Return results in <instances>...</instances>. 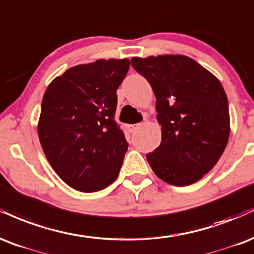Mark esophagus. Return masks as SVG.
<instances>
[{
    "instance_id": "obj_1",
    "label": "esophagus",
    "mask_w": 254,
    "mask_h": 254,
    "mask_svg": "<svg viewBox=\"0 0 254 254\" xmlns=\"http://www.w3.org/2000/svg\"><path fill=\"white\" fill-rule=\"evenodd\" d=\"M141 127V124H136V125H128V130H129L130 133H133V132H135L136 129H138V128H140Z\"/></svg>"
}]
</instances>
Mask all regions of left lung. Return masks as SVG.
Instances as JSON below:
<instances>
[{
  "mask_svg": "<svg viewBox=\"0 0 254 254\" xmlns=\"http://www.w3.org/2000/svg\"><path fill=\"white\" fill-rule=\"evenodd\" d=\"M156 95L162 142L146 154L160 180L186 187L201 180L222 156L229 138L228 100L220 80L187 56L132 58Z\"/></svg>",
  "mask_w": 254,
  "mask_h": 254,
  "instance_id": "left-lung-1",
  "label": "left lung"
}]
</instances>
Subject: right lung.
Segmentation results:
<instances>
[{"label":"right lung","mask_w":254,"mask_h":254,"mask_svg":"<svg viewBox=\"0 0 254 254\" xmlns=\"http://www.w3.org/2000/svg\"><path fill=\"white\" fill-rule=\"evenodd\" d=\"M129 59H98L77 65L45 91L38 135L45 156L67 186L102 190L116 180L128 142L114 118L116 90Z\"/></svg>","instance_id":"right-lung-1"}]
</instances>
